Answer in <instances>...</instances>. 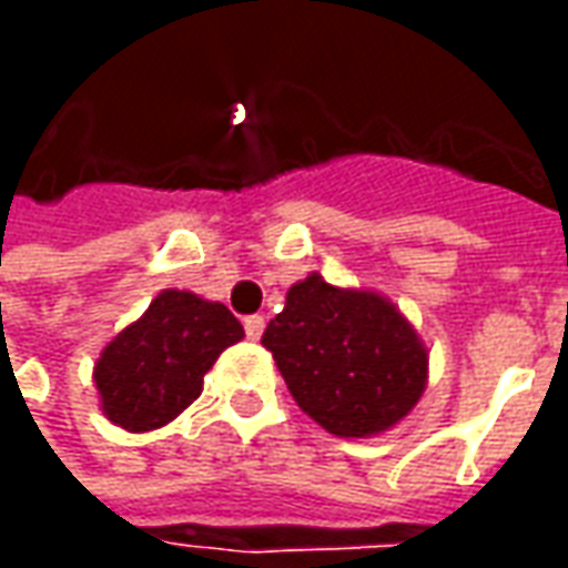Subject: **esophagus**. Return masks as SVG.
I'll use <instances>...</instances> for the list:
<instances>
[{"instance_id":"esophagus-1","label":"esophagus","mask_w":568,"mask_h":568,"mask_svg":"<svg viewBox=\"0 0 568 568\" xmlns=\"http://www.w3.org/2000/svg\"><path fill=\"white\" fill-rule=\"evenodd\" d=\"M243 328H246L248 341H261V334H264V316H246Z\"/></svg>"}]
</instances>
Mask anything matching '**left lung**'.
<instances>
[{"label": "left lung", "instance_id": "obj_1", "mask_svg": "<svg viewBox=\"0 0 568 568\" xmlns=\"http://www.w3.org/2000/svg\"><path fill=\"white\" fill-rule=\"evenodd\" d=\"M261 344L297 407L337 438H374L417 407L428 349L393 301L310 273L285 295Z\"/></svg>", "mask_w": 568, "mask_h": 568}]
</instances>
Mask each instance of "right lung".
<instances>
[{
    "mask_svg": "<svg viewBox=\"0 0 568 568\" xmlns=\"http://www.w3.org/2000/svg\"><path fill=\"white\" fill-rule=\"evenodd\" d=\"M243 341L234 313L194 292L163 288L140 320L103 346L93 365L105 419L128 432L173 423L203 393V377Z\"/></svg>",
    "mask_w": 568,
    "mask_h": 568,
    "instance_id": "1",
    "label": "right lung"
}]
</instances>
